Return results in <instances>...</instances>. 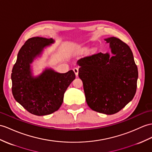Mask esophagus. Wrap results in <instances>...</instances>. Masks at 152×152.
Here are the masks:
<instances>
[{"label":"esophagus","instance_id":"1","mask_svg":"<svg viewBox=\"0 0 152 152\" xmlns=\"http://www.w3.org/2000/svg\"><path fill=\"white\" fill-rule=\"evenodd\" d=\"M73 70L74 73H75V75H76V76L78 75V73H79V69L75 67V68H74L73 69Z\"/></svg>","mask_w":152,"mask_h":152}]
</instances>
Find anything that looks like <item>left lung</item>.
<instances>
[{"label":"left lung","mask_w":152,"mask_h":152,"mask_svg":"<svg viewBox=\"0 0 152 152\" xmlns=\"http://www.w3.org/2000/svg\"><path fill=\"white\" fill-rule=\"evenodd\" d=\"M105 40L110 43L113 55L99 52L80 59L79 77L89 107L95 112L112 115L134 98L138 69L128 44L114 37Z\"/></svg>","instance_id":"8db88e82"}]
</instances>
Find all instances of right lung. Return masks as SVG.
Returning a JSON list of instances; mask_svg holds the SVG:
<instances>
[{"label":"right lung","instance_id":"right-lung-1","mask_svg":"<svg viewBox=\"0 0 152 152\" xmlns=\"http://www.w3.org/2000/svg\"><path fill=\"white\" fill-rule=\"evenodd\" d=\"M54 41L36 37L27 40L18 53L12 69V94L15 99L28 112L38 116L56 112L63 102L64 94L75 79L70 70L58 73L47 69L37 77L31 75L30 64L43 48Z\"/></svg>","mask_w":152,"mask_h":152}]
</instances>
